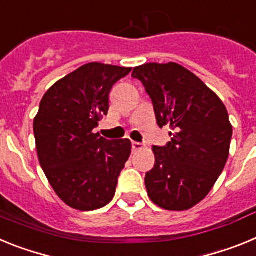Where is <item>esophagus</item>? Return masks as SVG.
<instances>
[{
	"instance_id": "34e87169",
	"label": "esophagus",
	"mask_w": 256,
	"mask_h": 256,
	"mask_svg": "<svg viewBox=\"0 0 256 256\" xmlns=\"http://www.w3.org/2000/svg\"><path fill=\"white\" fill-rule=\"evenodd\" d=\"M144 148V144H140V142H132V148L133 151H140Z\"/></svg>"
}]
</instances>
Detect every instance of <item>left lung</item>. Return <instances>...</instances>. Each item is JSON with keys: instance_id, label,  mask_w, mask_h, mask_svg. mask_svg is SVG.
I'll return each instance as SVG.
<instances>
[{"instance_id": "1", "label": "left lung", "mask_w": 256, "mask_h": 256, "mask_svg": "<svg viewBox=\"0 0 256 256\" xmlns=\"http://www.w3.org/2000/svg\"><path fill=\"white\" fill-rule=\"evenodd\" d=\"M132 76L151 97L160 128L173 130L166 146L152 148L155 165L144 177L148 198L165 210L191 209L206 198L227 162L232 138L227 108L176 62L136 66Z\"/></svg>"}]
</instances>
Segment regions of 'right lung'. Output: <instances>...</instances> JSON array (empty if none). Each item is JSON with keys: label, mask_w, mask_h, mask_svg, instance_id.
<instances>
[{"label": "right lung", "mask_w": 256, "mask_h": 256, "mask_svg": "<svg viewBox=\"0 0 256 256\" xmlns=\"http://www.w3.org/2000/svg\"><path fill=\"white\" fill-rule=\"evenodd\" d=\"M132 68L90 62L44 94L33 122L38 160L56 195L80 212L108 205L132 150L128 138L94 133L108 112V94Z\"/></svg>", "instance_id": "1"}]
</instances>
